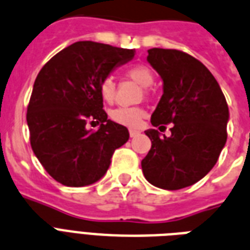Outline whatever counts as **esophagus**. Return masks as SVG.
I'll return each instance as SVG.
<instances>
[{
    "mask_svg": "<svg viewBox=\"0 0 250 250\" xmlns=\"http://www.w3.org/2000/svg\"><path fill=\"white\" fill-rule=\"evenodd\" d=\"M139 133H141V131L137 130V129H130V130H129V134H130V137H137Z\"/></svg>",
    "mask_w": 250,
    "mask_h": 250,
    "instance_id": "1",
    "label": "esophagus"
}]
</instances>
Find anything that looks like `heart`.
I'll return each instance as SVG.
<instances>
[{"label": "heart", "instance_id": "b5f03b06", "mask_svg": "<svg viewBox=\"0 0 250 250\" xmlns=\"http://www.w3.org/2000/svg\"><path fill=\"white\" fill-rule=\"evenodd\" d=\"M126 74L127 77H130L133 81H135L143 87H148L154 82L152 71L142 63L127 67ZM99 92H100V96L103 98L104 102H107V103H112L115 100L116 83L111 75L102 78V81L99 83ZM143 116H145V111L139 107H120L113 109L111 113L112 120L115 123L127 127L138 126L139 121Z\"/></svg>", "mask_w": 250, "mask_h": 250}]
</instances>
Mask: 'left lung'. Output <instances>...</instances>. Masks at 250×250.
I'll return each mask as SVG.
<instances>
[{"instance_id":"8db88e82","label":"left lung","mask_w":250,"mask_h":250,"mask_svg":"<svg viewBox=\"0 0 250 250\" xmlns=\"http://www.w3.org/2000/svg\"><path fill=\"white\" fill-rule=\"evenodd\" d=\"M147 61L163 79V95L151 124H173L171 137L146 130L151 148L142 160L154 187L177 190L205 177L227 141L228 105L214 75L193 56L177 49H148Z\"/></svg>"}]
</instances>
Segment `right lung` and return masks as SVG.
<instances>
[{
	"label": "right lung",
	"instance_id": "1",
	"mask_svg": "<svg viewBox=\"0 0 250 250\" xmlns=\"http://www.w3.org/2000/svg\"><path fill=\"white\" fill-rule=\"evenodd\" d=\"M134 55V49L77 42L39 71L27 107L30 142L39 162L60 184L96 183L105 175L116 148L127 142L126 127L108 120L99 83ZM87 122L101 126L87 131Z\"/></svg>",
	"mask_w": 250,
	"mask_h": 250
}]
</instances>
